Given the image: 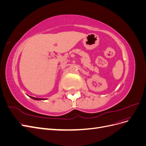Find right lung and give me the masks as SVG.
I'll return each mask as SVG.
<instances>
[{"instance_id": "right-lung-1", "label": "right lung", "mask_w": 146, "mask_h": 146, "mask_svg": "<svg viewBox=\"0 0 146 146\" xmlns=\"http://www.w3.org/2000/svg\"><path fill=\"white\" fill-rule=\"evenodd\" d=\"M30 98H32L34 100H46V99H40V98H33V97L32 96H29Z\"/></svg>"}]
</instances>
